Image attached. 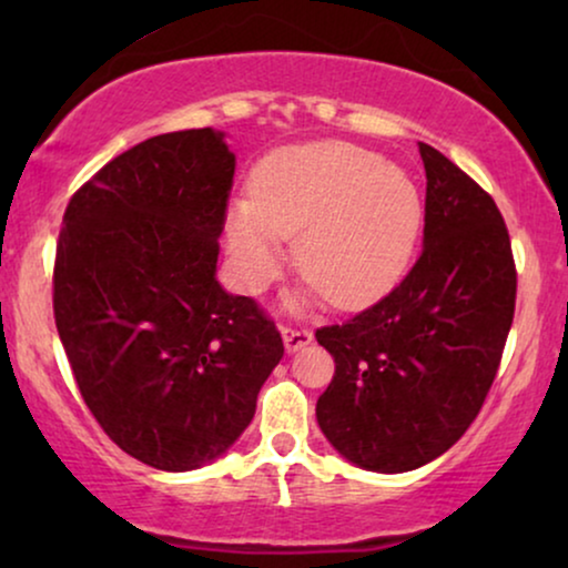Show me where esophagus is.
Returning a JSON list of instances; mask_svg holds the SVG:
<instances>
[{"mask_svg":"<svg viewBox=\"0 0 568 568\" xmlns=\"http://www.w3.org/2000/svg\"><path fill=\"white\" fill-rule=\"evenodd\" d=\"M282 338H284L286 352L290 354L313 344V333H310L307 328H282Z\"/></svg>","mask_w":568,"mask_h":568,"instance_id":"esophagus-1","label":"esophagus"}]
</instances>
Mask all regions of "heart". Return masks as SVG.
<instances>
[{
	"label": "heart",
	"instance_id": "obj_1",
	"mask_svg": "<svg viewBox=\"0 0 568 568\" xmlns=\"http://www.w3.org/2000/svg\"><path fill=\"white\" fill-rule=\"evenodd\" d=\"M424 204L406 170L346 142L278 150L255 170L253 196L232 201L227 251L245 292H261L297 237L300 274L341 310L390 294L414 261Z\"/></svg>",
	"mask_w": 568,
	"mask_h": 568
}]
</instances>
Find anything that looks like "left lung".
I'll return each instance as SVG.
<instances>
[{"label": "left lung", "instance_id": "obj_1", "mask_svg": "<svg viewBox=\"0 0 568 568\" xmlns=\"http://www.w3.org/2000/svg\"><path fill=\"white\" fill-rule=\"evenodd\" d=\"M424 251L395 290L315 333L336 362L315 416L348 463L406 473L447 453L478 416L515 317L517 271L494 199L434 146Z\"/></svg>", "mask_w": 568, "mask_h": 568}]
</instances>
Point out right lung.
I'll list each match as a JSON object with an SVG mask.
<instances>
[{"label": "right lung", "mask_w": 568, "mask_h": 568, "mask_svg": "<svg viewBox=\"0 0 568 568\" xmlns=\"http://www.w3.org/2000/svg\"><path fill=\"white\" fill-rule=\"evenodd\" d=\"M232 175L222 131L152 136L74 193L59 232L53 317L77 385L158 470L227 453L284 356L274 321L216 282Z\"/></svg>", "instance_id": "1"}]
</instances>
